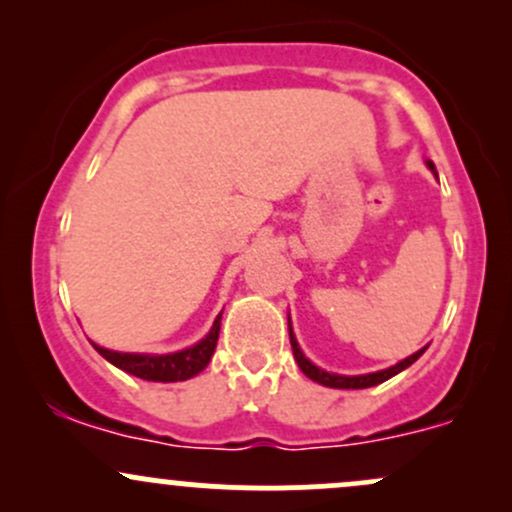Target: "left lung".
Segmentation results:
<instances>
[{
    "label": "left lung",
    "mask_w": 512,
    "mask_h": 512,
    "mask_svg": "<svg viewBox=\"0 0 512 512\" xmlns=\"http://www.w3.org/2000/svg\"><path fill=\"white\" fill-rule=\"evenodd\" d=\"M290 346H293V356H295V361H298L300 371L305 373L307 378H312V381L322 383V386H327V388H371V386H378V383L388 381L390 376L400 373V371H403V368H408L410 364H415V361L420 359V356L425 354V349H427V346H425V349L415 351V354L408 356V359H403V361H400V364L386 368V371L366 373V376H337V373L322 371V368H317L315 364H310V361L305 359V354H302V351H300L298 342H295L293 329H290Z\"/></svg>",
    "instance_id": "left-lung-1"
}]
</instances>
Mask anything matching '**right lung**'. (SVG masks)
I'll return each mask as SVG.
<instances>
[{
	"instance_id": "obj_1",
	"label": "right lung",
	"mask_w": 512,
	"mask_h": 512,
	"mask_svg": "<svg viewBox=\"0 0 512 512\" xmlns=\"http://www.w3.org/2000/svg\"><path fill=\"white\" fill-rule=\"evenodd\" d=\"M219 320L217 317L212 324L210 334H207L202 342L185 351H175V354H163V356H151V354H122V351H109L95 344V349L100 351L109 364H114L122 371L131 373V376H139L144 381H161V383H173V381H188V378L197 376L207 364H210L214 346L219 339Z\"/></svg>"
}]
</instances>
